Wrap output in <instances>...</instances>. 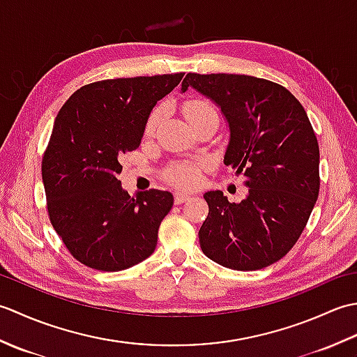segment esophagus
Returning <instances> with one entry per match:
<instances>
[{
  "instance_id": "esophagus-1",
  "label": "esophagus",
  "mask_w": 357,
  "mask_h": 357,
  "mask_svg": "<svg viewBox=\"0 0 357 357\" xmlns=\"http://www.w3.org/2000/svg\"><path fill=\"white\" fill-rule=\"evenodd\" d=\"M188 199H190V195L183 193V192L174 193V204H183V202H185Z\"/></svg>"
}]
</instances>
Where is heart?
<instances>
[{
	"label": "heart",
	"instance_id": "1",
	"mask_svg": "<svg viewBox=\"0 0 357 357\" xmlns=\"http://www.w3.org/2000/svg\"><path fill=\"white\" fill-rule=\"evenodd\" d=\"M184 113L190 124L196 123V121H199L202 118H207V116H218L215 105L206 100H188L184 104ZM162 115H164L162 105H158V107L151 110L150 116L147 119V124H146L147 133H153L156 130L158 124L161 123ZM201 170H202L201 162L183 161V162H176V164L170 165L165 172V176L173 185L181 187V188H192V187L199 184Z\"/></svg>",
	"mask_w": 357,
	"mask_h": 357
}]
</instances>
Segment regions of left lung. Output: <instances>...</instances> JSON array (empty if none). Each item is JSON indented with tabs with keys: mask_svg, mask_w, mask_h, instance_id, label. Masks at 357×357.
Wrapping results in <instances>:
<instances>
[{
	"mask_svg": "<svg viewBox=\"0 0 357 357\" xmlns=\"http://www.w3.org/2000/svg\"><path fill=\"white\" fill-rule=\"evenodd\" d=\"M198 90L221 109L230 128L224 164L244 174L239 204L207 192L199 244L231 270H259L298 242L319 195V146L302 104L268 79L229 73H187L183 93Z\"/></svg>",
	"mask_w": 357,
	"mask_h": 357,
	"instance_id": "obj_1",
	"label": "left lung"
}]
</instances>
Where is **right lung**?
<instances>
[{
  "instance_id": "1",
  "label": "right lung",
  "mask_w": 357,
  "mask_h": 357,
  "mask_svg": "<svg viewBox=\"0 0 357 357\" xmlns=\"http://www.w3.org/2000/svg\"><path fill=\"white\" fill-rule=\"evenodd\" d=\"M184 73L96 81L58 112L41 172L53 229L70 255L101 271H119L155 252L173 207L170 192L128 195L119 159L139 147L151 109Z\"/></svg>"
}]
</instances>
